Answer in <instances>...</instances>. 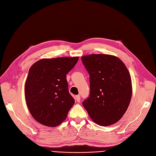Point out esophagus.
<instances>
[{"label": "esophagus", "mask_w": 156, "mask_h": 156, "mask_svg": "<svg viewBox=\"0 0 156 156\" xmlns=\"http://www.w3.org/2000/svg\"><path fill=\"white\" fill-rule=\"evenodd\" d=\"M75 99H76V100L78 102H80V95L76 96V97H75Z\"/></svg>", "instance_id": "esophagus-1"}]
</instances>
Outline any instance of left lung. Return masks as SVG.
I'll list each match as a JSON object with an SVG mask.
<instances>
[{
    "label": "left lung",
    "instance_id": "1",
    "mask_svg": "<svg viewBox=\"0 0 156 156\" xmlns=\"http://www.w3.org/2000/svg\"><path fill=\"white\" fill-rule=\"evenodd\" d=\"M82 61L90 78V94L83 101V107L95 123H116L127 110L132 97L127 68L119 58L109 55H85Z\"/></svg>",
    "mask_w": 156,
    "mask_h": 156
}]
</instances>
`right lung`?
<instances>
[{"label":"right lung","mask_w":156,"mask_h":156,"mask_svg":"<svg viewBox=\"0 0 156 156\" xmlns=\"http://www.w3.org/2000/svg\"><path fill=\"white\" fill-rule=\"evenodd\" d=\"M76 57L43 58L30 67L25 83L27 108L37 122L57 126L74 103L69 94L66 74L76 64Z\"/></svg>","instance_id":"1"}]
</instances>
